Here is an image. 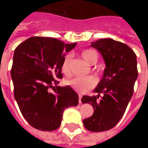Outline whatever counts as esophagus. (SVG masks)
<instances>
[{"instance_id": "1", "label": "esophagus", "mask_w": 148, "mask_h": 148, "mask_svg": "<svg viewBox=\"0 0 148 148\" xmlns=\"http://www.w3.org/2000/svg\"><path fill=\"white\" fill-rule=\"evenodd\" d=\"M82 95H79V103L80 104H82Z\"/></svg>"}]
</instances>
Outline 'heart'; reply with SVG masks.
Returning <instances> with one entry per match:
<instances>
[{"instance_id": "b5f03b06", "label": "heart", "mask_w": 148, "mask_h": 148, "mask_svg": "<svg viewBox=\"0 0 148 148\" xmlns=\"http://www.w3.org/2000/svg\"><path fill=\"white\" fill-rule=\"evenodd\" d=\"M82 57L90 64H95L98 59L97 53L91 49H86L82 51ZM71 54H66L62 62V71L67 76H69L71 72ZM96 84L97 80L93 77H78L68 81V85H70L72 88L79 93H85L88 91L94 88Z\"/></svg>"}]
</instances>
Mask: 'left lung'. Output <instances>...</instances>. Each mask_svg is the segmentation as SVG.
Returning a JSON list of instances; mask_svg holds the SVG:
<instances>
[{"mask_svg":"<svg viewBox=\"0 0 148 148\" xmlns=\"http://www.w3.org/2000/svg\"><path fill=\"white\" fill-rule=\"evenodd\" d=\"M90 46L101 53L106 67L94 90L97 95H84L82 99L94 108L92 116L85 119L83 123L89 131L102 132L119 123L132 98L138 75L137 57L128 45L112 38H101Z\"/></svg>","mask_w":148,"mask_h":148,"instance_id":"8db88e82","label":"left lung"}]
</instances>
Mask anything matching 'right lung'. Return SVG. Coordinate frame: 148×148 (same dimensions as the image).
I'll return each mask as SVG.
<instances>
[{"instance_id":"right-lung-1","label":"right lung","mask_w":148,"mask_h":148,"mask_svg":"<svg viewBox=\"0 0 148 148\" xmlns=\"http://www.w3.org/2000/svg\"><path fill=\"white\" fill-rule=\"evenodd\" d=\"M76 44L31 37L14 50L10 71L14 98L22 115L34 128L53 131L59 128L66 108L78 105V95L69 86H56L54 93L49 91L62 78L64 53Z\"/></svg>"}]
</instances>
